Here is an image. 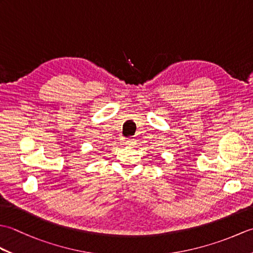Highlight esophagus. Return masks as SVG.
Masks as SVG:
<instances>
[{"label": "esophagus", "instance_id": "1", "mask_svg": "<svg viewBox=\"0 0 253 253\" xmlns=\"http://www.w3.org/2000/svg\"><path fill=\"white\" fill-rule=\"evenodd\" d=\"M135 139H131V138H128L126 139V144H128V146H133L135 144Z\"/></svg>", "mask_w": 253, "mask_h": 253}]
</instances>
